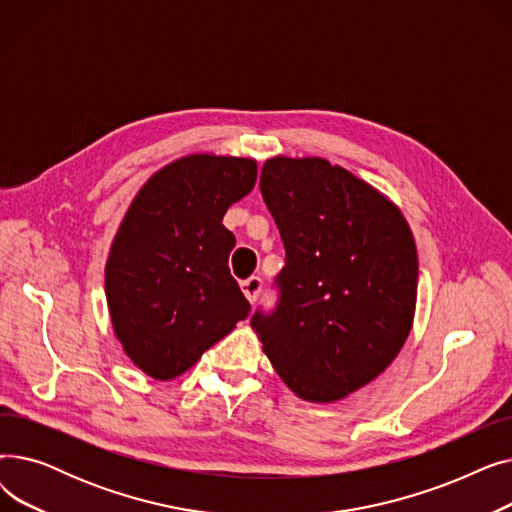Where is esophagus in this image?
<instances>
[{"instance_id":"1","label":"esophagus","mask_w":512,"mask_h":512,"mask_svg":"<svg viewBox=\"0 0 512 512\" xmlns=\"http://www.w3.org/2000/svg\"><path fill=\"white\" fill-rule=\"evenodd\" d=\"M240 288H242V294L247 297V301L253 305L259 297V292H261V280L259 278H249V280L240 284Z\"/></svg>"}]
</instances>
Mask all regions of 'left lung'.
<instances>
[{
    "label": "left lung",
    "instance_id": "left-lung-1",
    "mask_svg": "<svg viewBox=\"0 0 512 512\" xmlns=\"http://www.w3.org/2000/svg\"><path fill=\"white\" fill-rule=\"evenodd\" d=\"M259 186L286 267L276 313H255L251 328L299 398L342 400L378 378L411 334L413 232L392 199L324 157H270Z\"/></svg>",
    "mask_w": 512,
    "mask_h": 512
}]
</instances>
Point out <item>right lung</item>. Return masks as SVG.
Here are the masks:
<instances>
[{
    "label": "right lung",
    "instance_id": "add662e5",
    "mask_svg": "<svg viewBox=\"0 0 512 512\" xmlns=\"http://www.w3.org/2000/svg\"><path fill=\"white\" fill-rule=\"evenodd\" d=\"M255 182L253 157L191 153L159 168L126 209L105 261V299L124 355L149 378H178L249 315L222 220Z\"/></svg>",
    "mask_w": 512,
    "mask_h": 512
}]
</instances>
